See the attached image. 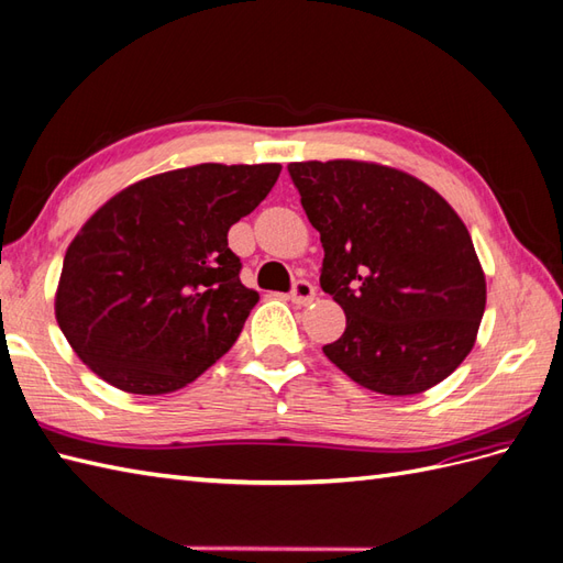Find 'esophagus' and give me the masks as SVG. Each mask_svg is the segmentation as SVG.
Returning a JSON list of instances; mask_svg holds the SVG:
<instances>
[{
  "mask_svg": "<svg viewBox=\"0 0 563 563\" xmlns=\"http://www.w3.org/2000/svg\"><path fill=\"white\" fill-rule=\"evenodd\" d=\"M296 306H308V303H312V298H314V286L310 284V282H296L294 284V289H291V296H289Z\"/></svg>",
  "mask_w": 563,
  "mask_h": 563,
  "instance_id": "34e87169",
  "label": "esophagus"
}]
</instances>
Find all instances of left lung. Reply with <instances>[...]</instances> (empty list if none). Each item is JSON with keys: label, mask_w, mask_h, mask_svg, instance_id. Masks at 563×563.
Masks as SVG:
<instances>
[{"label": "left lung", "mask_w": 563, "mask_h": 563, "mask_svg": "<svg viewBox=\"0 0 563 563\" xmlns=\"http://www.w3.org/2000/svg\"><path fill=\"white\" fill-rule=\"evenodd\" d=\"M289 174L320 231L322 291L346 312L327 358L377 394L440 385L475 346L487 303L463 219L420 178L377 162H291Z\"/></svg>", "instance_id": "1"}]
</instances>
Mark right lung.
Returning a JSON list of instances; mask_svg holds the SVG:
<instances>
[{
  "label": "right lung",
  "instance_id": "1",
  "mask_svg": "<svg viewBox=\"0 0 563 563\" xmlns=\"http://www.w3.org/2000/svg\"><path fill=\"white\" fill-rule=\"evenodd\" d=\"M282 164H196L119 190L68 243L54 314L95 375L157 396L198 379L234 346L260 300L239 279L231 224Z\"/></svg>",
  "mask_w": 563,
  "mask_h": 563
}]
</instances>
